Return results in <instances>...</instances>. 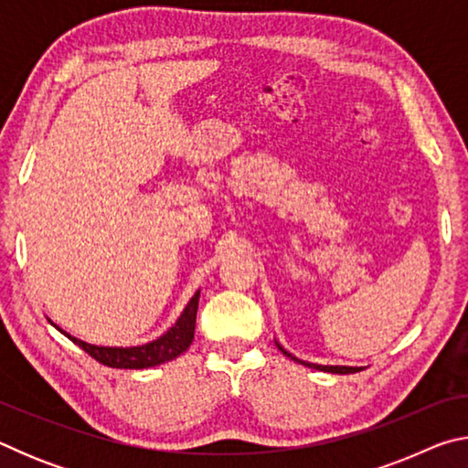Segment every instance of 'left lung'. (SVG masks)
I'll use <instances>...</instances> for the list:
<instances>
[{"instance_id": "left-lung-1", "label": "left lung", "mask_w": 468, "mask_h": 468, "mask_svg": "<svg viewBox=\"0 0 468 468\" xmlns=\"http://www.w3.org/2000/svg\"><path fill=\"white\" fill-rule=\"evenodd\" d=\"M276 346L281 348L282 355H287L289 359L297 361V363H301V366H305V367L320 369V371H328V374H355V371H361V367H348V366H318V363H307V361H301V359H297V357H295V355H291V353L287 351V348H282L279 343H276Z\"/></svg>"}]
</instances>
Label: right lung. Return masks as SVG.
<instances>
[{
	"mask_svg": "<svg viewBox=\"0 0 468 468\" xmlns=\"http://www.w3.org/2000/svg\"><path fill=\"white\" fill-rule=\"evenodd\" d=\"M197 301H200V291H196V295L189 299L186 310L181 312L177 322L173 326L154 340H150L146 345L138 346H99L84 343V340L68 335L66 330L58 328L61 335H66L74 345L84 348L90 357L97 359L99 363L107 367H117V369H146L161 366V363H167L171 359L179 357L181 353H186L189 345L194 340V330H196V314H197Z\"/></svg>",
	"mask_w": 468,
	"mask_h": 468,
	"instance_id": "add662e5",
	"label": "right lung"
}]
</instances>
